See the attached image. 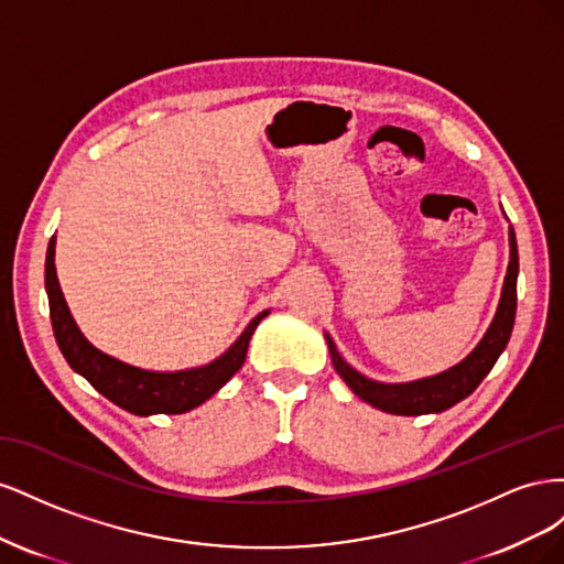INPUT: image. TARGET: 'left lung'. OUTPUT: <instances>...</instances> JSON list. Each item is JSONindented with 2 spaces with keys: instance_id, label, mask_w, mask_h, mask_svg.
Returning a JSON list of instances; mask_svg holds the SVG:
<instances>
[{
  "instance_id": "8db88e82",
  "label": "left lung",
  "mask_w": 564,
  "mask_h": 564,
  "mask_svg": "<svg viewBox=\"0 0 564 564\" xmlns=\"http://www.w3.org/2000/svg\"><path fill=\"white\" fill-rule=\"evenodd\" d=\"M516 308H518V242H516V232L510 230V263H508V275L503 282L497 317H494L489 332L480 340V346H477L460 365L452 367L445 373H437V377H431V379L390 386V383H377L371 379H365L362 373H357L344 357L338 355L334 340L329 336H327V346L332 352L334 369L340 373V379L350 386V390L357 398H362L365 402L381 409V412L400 414V416L445 412V409L468 398L487 377L494 362L499 360V355L503 352L510 338V332H513Z\"/></svg>"
}]
</instances>
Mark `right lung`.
Instances as JSON below:
<instances>
[{
  "label": "right lung",
  "mask_w": 564,
  "mask_h": 564,
  "mask_svg": "<svg viewBox=\"0 0 564 564\" xmlns=\"http://www.w3.org/2000/svg\"><path fill=\"white\" fill-rule=\"evenodd\" d=\"M54 237H51L46 249V265H44V284L48 294V315L54 324L56 344L77 373H82L100 395H106L117 406L127 409L131 414L150 416V414H183L191 409L207 402L214 392L226 386L240 367L245 365L249 338L259 322L268 315L263 311L256 315L245 334L235 340L228 352H224L207 367L174 371V373H160V371H145L135 369L115 360V357L96 350L87 338L82 336L77 324L67 311L63 292L56 278L54 265Z\"/></svg>",
  "instance_id": "right-lung-1"
}]
</instances>
